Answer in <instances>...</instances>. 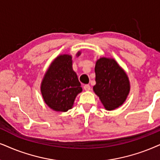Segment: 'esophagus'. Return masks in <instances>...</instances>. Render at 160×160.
Masks as SVG:
<instances>
[{
    "mask_svg": "<svg viewBox=\"0 0 160 160\" xmlns=\"http://www.w3.org/2000/svg\"><path fill=\"white\" fill-rule=\"evenodd\" d=\"M83 88H84L85 91H89L91 89V86H89V85L86 84L83 86Z\"/></svg>",
    "mask_w": 160,
    "mask_h": 160,
    "instance_id": "obj_1",
    "label": "esophagus"
}]
</instances>
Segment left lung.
Listing matches in <instances>:
<instances>
[{"instance_id": "left-lung-1", "label": "left lung", "mask_w": 160, "mask_h": 160, "mask_svg": "<svg viewBox=\"0 0 160 160\" xmlns=\"http://www.w3.org/2000/svg\"><path fill=\"white\" fill-rule=\"evenodd\" d=\"M96 85L93 90L104 108L112 111L122 106L130 92L126 73L113 58H101L95 65Z\"/></svg>"}]
</instances>
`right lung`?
I'll return each mask as SVG.
<instances>
[{
  "instance_id": "obj_1",
  "label": "right lung",
  "mask_w": 160,
  "mask_h": 160,
  "mask_svg": "<svg viewBox=\"0 0 160 160\" xmlns=\"http://www.w3.org/2000/svg\"><path fill=\"white\" fill-rule=\"evenodd\" d=\"M80 52L76 56L80 55ZM72 68V57L58 56L46 71L40 86L46 104L55 112H66L72 108L77 95L82 91Z\"/></svg>"
}]
</instances>
